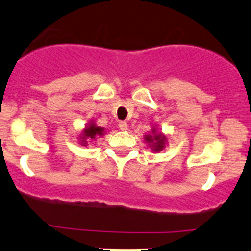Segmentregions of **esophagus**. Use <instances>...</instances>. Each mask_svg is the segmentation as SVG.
<instances>
[{"mask_svg": "<svg viewBox=\"0 0 251 251\" xmlns=\"http://www.w3.org/2000/svg\"><path fill=\"white\" fill-rule=\"evenodd\" d=\"M118 126H120V129L121 130H126V129H128V123L126 122V121H120V122H118Z\"/></svg>", "mask_w": 251, "mask_h": 251, "instance_id": "34e87169", "label": "esophagus"}]
</instances>
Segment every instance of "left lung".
<instances>
[{
    "label": "left lung",
    "instance_id": "8db88e82",
    "mask_svg": "<svg viewBox=\"0 0 251 251\" xmlns=\"http://www.w3.org/2000/svg\"><path fill=\"white\" fill-rule=\"evenodd\" d=\"M146 142H148L149 145L151 146V149L154 151H162L163 147H165V142H166V136H163L161 134H157L155 131V129L151 130V135H146L145 136Z\"/></svg>",
    "mask_w": 251,
    "mask_h": 251
}]
</instances>
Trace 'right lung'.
Returning <instances> with one entry per match:
<instances>
[{"label":"right lung","mask_w":251,"mask_h":251,"mask_svg":"<svg viewBox=\"0 0 251 251\" xmlns=\"http://www.w3.org/2000/svg\"><path fill=\"white\" fill-rule=\"evenodd\" d=\"M104 133V129L100 128V126H97L95 123H91L89 126H86L85 130H84V134H81V145L85 146L88 143L86 140H92L97 136H102Z\"/></svg>","instance_id":"add662e5"}]
</instances>
